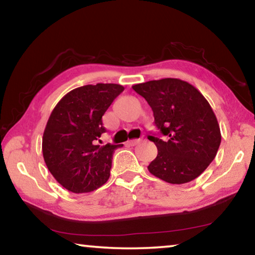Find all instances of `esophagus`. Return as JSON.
Returning <instances> with one entry per match:
<instances>
[{
    "instance_id": "1",
    "label": "esophagus",
    "mask_w": 255,
    "mask_h": 255,
    "mask_svg": "<svg viewBox=\"0 0 255 255\" xmlns=\"http://www.w3.org/2000/svg\"><path fill=\"white\" fill-rule=\"evenodd\" d=\"M140 142H142V139H130V140H128V144L130 145V146H134V145L139 144Z\"/></svg>"
}]
</instances>
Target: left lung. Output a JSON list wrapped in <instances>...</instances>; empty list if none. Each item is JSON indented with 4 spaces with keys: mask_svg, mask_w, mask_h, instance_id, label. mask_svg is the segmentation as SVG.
I'll use <instances>...</instances> for the list:
<instances>
[{
    "mask_svg": "<svg viewBox=\"0 0 255 255\" xmlns=\"http://www.w3.org/2000/svg\"><path fill=\"white\" fill-rule=\"evenodd\" d=\"M147 101L162 140L148 135L157 155L148 171L169 184H185L197 178L212 162L220 146L217 117L207 99L187 82L177 78L149 80L132 86Z\"/></svg>",
    "mask_w": 255,
    "mask_h": 255,
    "instance_id": "8db88e82",
    "label": "left lung"
}]
</instances>
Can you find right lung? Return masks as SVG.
<instances>
[{
    "label": "right lung",
    "mask_w": 255,
    "mask_h": 255,
    "mask_svg": "<svg viewBox=\"0 0 255 255\" xmlns=\"http://www.w3.org/2000/svg\"><path fill=\"white\" fill-rule=\"evenodd\" d=\"M118 84L85 85L67 93L51 112L42 139L43 157L58 183L72 193H88L110 177L119 145L100 146L102 116L124 92Z\"/></svg>",
    "instance_id": "add662e5"
}]
</instances>
